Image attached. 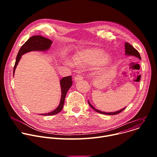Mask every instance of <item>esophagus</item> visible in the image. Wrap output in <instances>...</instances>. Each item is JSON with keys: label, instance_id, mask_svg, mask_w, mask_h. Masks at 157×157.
<instances>
[{"label": "esophagus", "instance_id": "1", "mask_svg": "<svg viewBox=\"0 0 157 157\" xmlns=\"http://www.w3.org/2000/svg\"><path fill=\"white\" fill-rule=\"evenodd\" d=\"M83 79V76L81 75H77L75 78V81H79Z\"/></svg>", "mask_w": 157, "mask_h": 157}]
</instances>
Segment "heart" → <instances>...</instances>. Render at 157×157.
Returning a JSON list of instances; mask_svg holds the SVG:
<instances>
[{
	"label": "heart",
	"instance_id": "1",
	"mask_svg": "<svg viewBox=\"0 0 157 157\" xmlns=\"http://www.w3.org/2000/svg\"><path fill=\"white\" fill-rule=\"evenodd\" d=\"M76 64L80 66L96 64L97 65H105L110 62V57L105 53L96 48H87L79 51L73 57Z\"/></svg>",
	"mask_w": 157,
	"mask_h": 157
}]
</instances>
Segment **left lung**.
<instances>
[{
  "instance_id": "left-lung-1",
  "label": "left lung",
  "mask_w": 157,
  "mask_h": 157,
  "mask_svg": "<svg viewBox=\"0 0 157 157\" xmlns=\"http://www.w3.org/2000/svg\"><path fill=\"white\" fill-rule=\"evenodd\" d=\"M125 54L127 55H131V56H136L137 58H139L140 59H141V57H140V55L139 53V52L134 48L130 44H129L128 43H125ZM88 103L89 104V105L91 106V107L94 109L95 111L98 112V113H101V114H106V115H116V114H119L120 113H121L122 111H123L126 107L124 108V109H122L118 111H116V112H114V113H105V112H102V111H101V110H99L96 109H95V107L94 106H93L91 103L89 102L88 101Z\"/></svg>"
}]
</instances>
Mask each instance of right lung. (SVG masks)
Here are the masks:
<instances>
[{"instance_id":"obj_1","label":"right lung","mask_w":157,"mask_h":157,"mask_svg":"<svg viewBox=\"0 0 157 157\" xmlns=\"http://www.w3.org/2000/svg\"><path fill=\"white\" fill-rule=\"evenodd\" d=\"M53 41L50 40L48 38H44L40 35H35L31 36L24 44L22 45L18 51V53L17 54V58H16V61L15 63V66L13 68V75L15 73V70L17 67V65L18 64L20 58L21 56L23 55L24 54L28 53L29 52L32 51H46L49 50L50 48ZM73 84L72 81V78L71 76H66L64 78H63L60 80V85H61V100L59 105L56 109H55L53 111L50 112V113H46V114H42L43 116H52V115H55L59 112L61 111L64 102L65 97L66 95L67 92H68V89L71 87V85Z\"/></svg>"}]
</instances>
